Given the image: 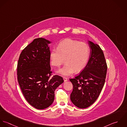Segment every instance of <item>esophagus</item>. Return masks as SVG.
I'll return each mask as SVG.
<instances>
[{"label":"esophagus","mask_w":127,"mask_h":127,"mask_svg":"<svg viewBox=\"0 0 127 127\" xmlns=\"http://www.w3.org/2000/svg\"><path fill=\"white\" fill-rule=\"evenodd\" d=\"M63 79H64V81L65 82H66V81H67L68 80L67 78L66 77H63Z\"/></svg>","instance_id":"34e87169"}]
</instances>
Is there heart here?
Masks as SVG:
<instances>
[{"mask_svg":"<svg viewBox=\"0 0 127 127\" xmlns=\"http://www.w3.org/2000/svg\"><path fill=\"white\" fill-rule=\"evenodd\" d=\"M90 54V49L85 43L66 39L60 42L57 49H53L50 54L51 64L59 67L64 62L66 64L57 73L63 76H68L75 71H80L86 66Z\"/></svg>","mask_w":127,"mask_h":127,"instance_id":"heart-1","label":"heart"}]
</instances>
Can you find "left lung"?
I'll return each instance as SVG.
<instances>
[{
	"label": "left lung",
	"instance_id": "obj_1",
	"mask_svg": "<svg viewBox=\"0 0 127 127\" xmlns=\"http://www.w3.org/2000/svg\"><path fill=\"white\" fill-rule=\"evenodd\" d=\"M90 54L88 63L75 78L70 79L73 85L70 99L76 106L85 108L92 104L98 98L103 87L107 65L100 47L88 41Z\"/></svg>",
	"mask_w": 127,
	"mask_h": 127
}]
</instances>
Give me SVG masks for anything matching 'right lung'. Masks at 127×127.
I'll return each mask as SVG.
<instances>
[{
	"instance_id": "1",
	"label": "right lung",
	"mask_w": 127,
	"mask_h": 127,
	"mask_svg": "<svg viewBox=\"0 0 127 127\" xmlns=\"http://www.w3.org/2000/svg\"><path fill=\"white\" fill-rule=\"evenodd\" d=\"M51 43L45 38L35 39L22 51L18 63V80L22 93L28 103L38 109L51 105L55 90L64 82L61 76L51 77Z\"/></svg>"
}]
</instances>
